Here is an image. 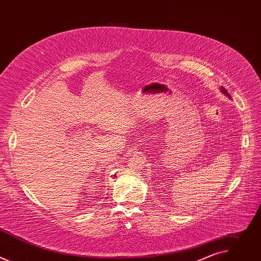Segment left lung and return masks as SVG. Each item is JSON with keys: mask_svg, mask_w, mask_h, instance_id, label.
Instances as JSON below:
<instances>
[{"mask_svg": "<svg viewBox=\"0 0 261 261\" xmlns=\"http://www.w3.org/2000/svg\"><path fill=\"white\" fill-rule=\"evenodd\" d=\"M221 89H222V90H221V91H222V92H223V93H224V94H225V95H227V96H228V97H229V98H231V97H230V95H229V94H228V92H227V91H226V90H225V89H224V88H221Z\"/></svg>", "mask_w": 261, "mask_h": 261, "instance_id": "8db88e82", "label": "left lung"}]
</instances>
